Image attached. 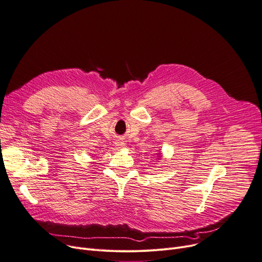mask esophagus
Masks as SVG:
<instances>
[{
  "label": "esophagus",
  "mask_w": 262,
  "mask_h": 262,
  "mask_svg": "<svg viewBox=\"0 0 262 262\" xmlns=\"http://www.w3.org/2000/svg\"><path fill=\"white\" fill-rule=\"evenodd\" d=\"M115 146L117 147V149H122V148H124V146H126V144H124V143L121 142V141H117V142L115 143Z\"/></svg>",
  "instance_id": "34e87169"
}]
</instances>
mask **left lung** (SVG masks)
Masks as SVG:
<instances>
[{"mask_svg": "<svg viewBox=\"0 0 262 262\" xmlns=\"http://www.w3.org/2000/svg\"><path fill=\"white\" fill-rule=\"evenodd\" d=\"M158 155H159V158H158V159H160V158H161V155H160V154H158Z\"/></svg>", "mask_w": 262, "mask_h": 262, "instance_id": "8db88e82", "label": "left lung"}]
</instances>
